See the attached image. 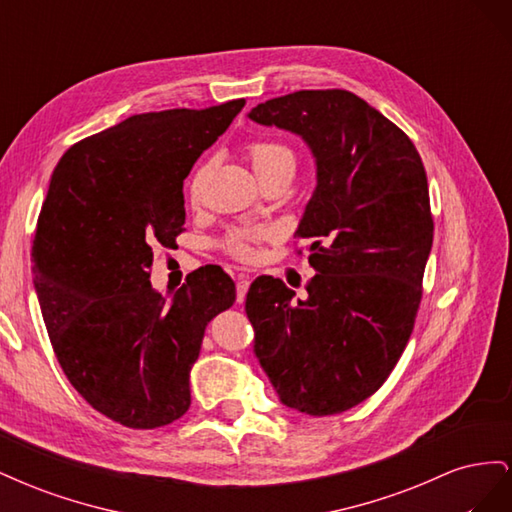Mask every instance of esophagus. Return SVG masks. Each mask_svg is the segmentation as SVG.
I'll return each instance as SVG.
<instances>
[{
  "label": "esophagus",
  "instance_id": "esophagus-1",
  "mask_svg": "<svg viewBox=\"0 0 512 512\" xmlns=\"http://www.w3.org/2000/svg\"><path fill=\"white\" fill-rule=\"evenodd\" d=\"M250 286H252L250 277H247V275H239V280H237V301H239V303L245 301V294H247V290H250Z\"/></svg>",
  "mask_w": 512,
  "mask_h": 512
}]
</instances>
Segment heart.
<instances>
[{
    "instance_id": "heart-1",
    "label": "heart",
    "mask_w": 512,
    "mask_h": 512,
    "mask_svg": "<svg viewBox=\"0 0 512 512\" xmlns=\"http://www.w3.org/2000/svg\"><path fill=\"white\" fill-rule=\"evenodd\" d=\"M245 153L252 162L254 173L258 175V179L262 183H267L269 179H273L277 175H290V173L294 175V168H297V158H294L292 149L280 141L256 138V141L247 143ZM209 170H211V162H203L190 177L188 194L194 203L200 198V194H203ZM267 239H271V230H267V228H258V226L239 228L235 232H230V237L226 239V252L232 258H237V260L250 265V262H256L260 258V254H262L260 245Z\"/></svg>"
}]
</instances>
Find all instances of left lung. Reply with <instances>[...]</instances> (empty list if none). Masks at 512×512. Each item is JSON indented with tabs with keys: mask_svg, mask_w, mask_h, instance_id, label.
I'll list each match as a JSON object with an SVG mask.
<instances>
[{
	"mask_svg": "<svg viewBox=\"0 0 512 512\" xmlns=\"http://www.w3.org/2000/svg\"><path fill=\"white\" fill-rule=\"evenodd\" d=\"M250 119L299 134L318 179L297 228L316 275L307 299L256 277L254 352L288 408L346 412L391 376L414 329L433 243L425 166L404 130L346 89L294 91Z\"/></svg>",
	"mask_w": 512,
	"mask_h": 512,
	"instance_id": "1",
	"label": "left lung"
}]
</instances>
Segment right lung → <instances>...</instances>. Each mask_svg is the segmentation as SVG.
Returning a JSON list of instances; mask_svg holds the SVG:
<instances>
[{"label":"right lung","mask_w":512,"mask_h":512,"mask_svg":"<svg viewBox=\"0 0 512 512\" xmlns=\"http://www.w3.org/2000/svg\"><path fill=\"white\" fill-rule=\"evenodd\" d=\"M245 100L132 115L57 162L32 247L34 286L57 361L87 404L132 429L188 412L207 324L237 299L220 267L166 301L153 247L185 230L183 179Z\"/></svg>","instance_id":"add662e5"}]
</instances>
